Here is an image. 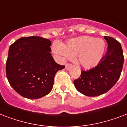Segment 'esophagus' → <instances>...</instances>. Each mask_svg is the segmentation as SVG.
<instances>
[{"mask_svg": "<svg viewBox=\"0 0 127 127\" xmlns=\"http://www.w3.org/2000/svg\"><path fill=\"white\" fill-rule=\"evenodd\" d=\"M71 66H72V65L70 64H65V68L66 70H69L71 67Z\"/></svg>", "mask_w": 127, "mask_h": 127, "instance_id": "esophagus-1", "label": "esophagus"}]
</instances>
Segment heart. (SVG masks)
I'll return each mask as SVG.
<instances>
[{"label": "heart", "mask_w": 127, "mask_h": 127, "mask_svg": "<svg viewBox=\"0 0 127 127\" xmlns=\"http://www.w3.org/2000/svg\"><path fill=\"white\" fill-rule=\"evenodd\" d=\"M52 50L60 60L76 56L80 65L90 69L97 65L103 59L106 43L101 38L83 36L69 40L65 45L56 41L53 43Z\"/></svg>", "instance_id": "b5f03b06"}]
</instances>
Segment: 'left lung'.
Here are the masks:
<instances>
[{
    "label": "left lung",
    "instance_id": "1",
    "mask_svg": "<svg viewBox=\"0 0 127 127\" xmlns=\"http://www.w3.org/2000/svg\"><path fill=\"white\" fill-rule=\"evenodd\" d=\"M107 51L99 64L87 71H81L80 77L74 81L77 90L88 97L107 92L115 85L123 69L124 56L121 45L109 36H104Z\"/></svg>",
    "mask_w": 127,
    "mask_h": 127
}]
</instances>
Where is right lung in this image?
Returning a JSON list of instances; mask_svg holds the SVG:
<instances>
[{"label": "right lung", "mask_w": 127, "mask_h": 127, "mask_svg": "<svg viewBox=\"0 0 127 127\" xmlns=\"http://www.w3.org/2000/svg\"><path fill=\"white\" fill-rule=\"evenodd\" d=\"M51 41L40 36L23 37L10 46L6 73L12 87L22 97L36 99L52 91L56 73L65 67L51 54Z\"/></svg>", "instance_id": "obj_1"}]
</instances>
